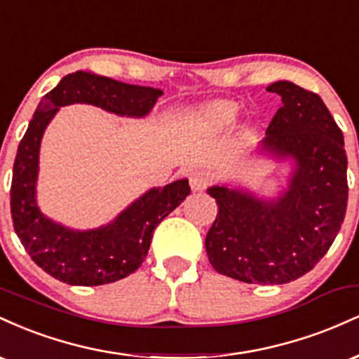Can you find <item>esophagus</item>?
<instances>
[{
	"label": "esophagus",
	"instance_id": "esophagus-1",
	"mask_svg": "<svg viewBox=\"0 0 359 359\" xmlns=\"http://www.w3.org/2000/svg\"><path fill=\"white\" fill-rule=\"evenodd\" d=\"M189 182H191V187L192 191H204V189H208L209 182H211V179H209L208 175L204 174V172H192L191 175H189Z\"/></svg>",
	"mask_w": 359,
	"mask_h": 359
}]
</instances>
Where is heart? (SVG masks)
Instances as JSON below:
<instances>
[{
    "label": "heart",
    "mask_w": 359,
    "mask_h": 359,
    "mask_svg": "<svg viewBox=\"0 0 359 359\" xmlns=\"http://www.w3.org/2000/svg\"><path fill=\"white\" fill-rule=\"evenodd\" d=\"M238 106L234 102L229 101H221L216 102V104L209 106L208 109L203 113V119L205 123L214 126H226L236 118Z\"/></svg>",
    "instance_id": "heart-1"
}]
</instances>
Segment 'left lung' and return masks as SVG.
I'll use <instances>...</instances> for the list:
<instances>
[{
	"instance_id": "1",
	"label": "left lung",
	"mask_w": 359,
	"mask_h": 359,
	"mask_svg": "<svg viewBox=\"0 0 359 359\" xmlns=\"http://www.w3.org/2000/svg\"><path fill=\"white\" fill-rule=\"evenodd\" d=\"M266 90L282 97L263 147L294 156L292 182L282 197L263 203L248 192L214 185L217 216L205 251L217 273L246 283L280 285L311 271L331 248L348 205L344 138L312 90L278 81Z\"/></svg>"
}]
</instances>
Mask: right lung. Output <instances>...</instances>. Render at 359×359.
<instances>
[{
  "mask_svg": "<svg viewBox=\"0 0 359 359\" xmlns=\"http://www.w3.org/2000/svg\"><path fill=\"white\" fill-rule=\"evenodd\" d=\"M162 90L77 71L45 94L22 138L13 165L10 205L15 233L36 265L69 285H104L133 273L147 258L156 226L191 194L189 180L151 189L111 224L72 231L45 217L35 203L40 140L60 106L88 102L121 116H145Z\"/></svg>",
  "mask_w": 359,
  "mask_h": 359,
  "instance_id": "right-lung-1",
  "label": "right lung"
}]
</instances>
